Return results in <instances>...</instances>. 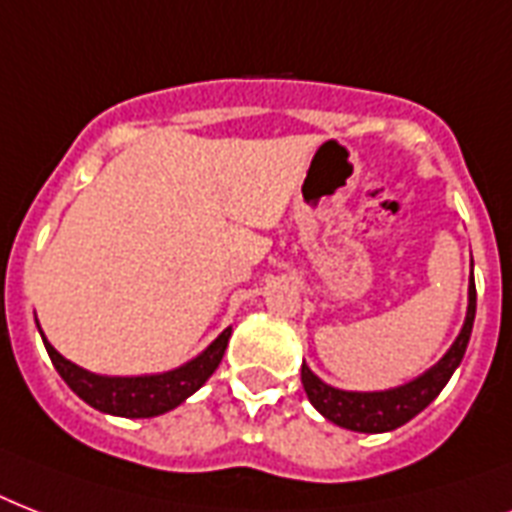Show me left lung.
Listing matches in <instances>:
<instances>
[{
    "instance_id": "8db88e82",
    "label": "left lung",
    "mask_w": 512,
    "mask_h": 512,
    "mask_svg": "<svg viewBox=\"0 0 512 512\" xmlns=\"http://www.w3.org/2000/svg\"><path fill=\"white\" fill-rule=\"evenodd\" d=\"M473 321H476V281H473V273H470L468 313H465V324H462L460 335L452 342V348L446 350L430 369H425L420 377L388 390H340L327 385L321 377H316L311 372V366L303 361L300 377H303L305 396L329 422H335L345 430L388 433V430L401 428L404 422L417 417L444 390V385L449 382L454 369L460 366L465 350H468Z\"/></svg>"
}]
</instances>
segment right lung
Returning a JSON list of instances; mask_svg holds the SVG:
<instances>
[{"mask_svg":"<svg viewBox=\"0 0 512 512\" xmlns=\"http://www.w3.org/2000/svg\"><path fill=\"white\" fill-rule=\"evenodd\" d=\"M39 335H42L47 353H50L52 366L58 369L68 388L74 390L84 404H90L92 409H98L103 414L140 420V417H159V414L170 412V409L183 404L185 398L193 396L212 377L217 364L223 361L225 348H228L231 327L223 329L207 348L201 350L199 356L185 361L183 366L170 369V372L135 374V377H111V374L87 372L82 366H76L74 361L60 356L58 350L47 342L42 329H39Z\"/></svg>","mask_w":512,"mask_h":512,"instance_id":"right-lung-1","label":"right lung"}]
</instances>
